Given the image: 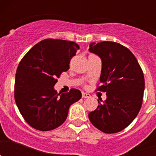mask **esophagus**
I'll return each instance as SVG.
<instances>
[{"label": "esophagus", "mask_w": 156, "mask_h": 156, "mask_svg": "<svg viewBox=\"0 0 156 156\" xmlns=\"http://www.w3.org/2000/svg\"><path fill=\"white\" fill-rule=\"evenodd\" d=\"M82 98H90V94L83 92V93H82Z\"/></svg>", "instance_id": "obj_1"}]
</instances>
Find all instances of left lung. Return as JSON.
Masks as SVG:
<instances>
[{"label": "left lung", "mask_w": 156, "mask_h": 156, "mask_svg": "<svg viewBox=\"0 0 156 156\" xmlns=\"http://www.w3.org/2000/svg\"><path fill=\"white\" fill-rule=\"evenodd\" d=\"M89 51L101 59V85L97 90L105 92L107 98L103 103L98 100V108L88 116L101 131L117 133L131 123L141 108L144 90L143 71L132 52L120 44L90 43Z\"/></svg>", "instance_id": "obj_1"}]
</instances>
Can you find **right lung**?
<instances>
[{"mask_svg":"<svg viewBox=\"0 0 156 156\" xmlns=\"http://www.w3.org/2000/svg\"><path fill=\"white\" fill-rule=\"evenodd\" d=\"M79 45L64 40L45 39L26 54L16 70L15 100L20 113L33 128L48 131L61 126L72 104L82 94L77 89L58 94L54 86L69 69Z\"/></svg>","mask_w":156,"mask_h":156,"instance_id":"obj_1","label":"right lung"}]
</instances>
